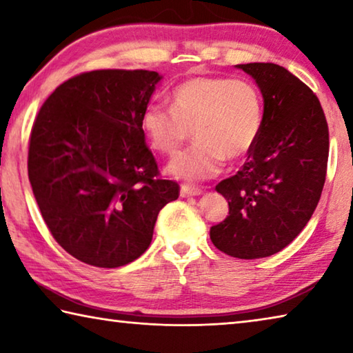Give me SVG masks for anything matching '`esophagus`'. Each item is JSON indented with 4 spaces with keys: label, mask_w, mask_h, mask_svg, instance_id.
Here are the masks:
<instances>
[{
    "label": "esophagus",
    "mask_w": 353,
    "mask_h": 353,
    "mask_svg": "<svg viewBox=\"0 0 353 353\" xmlns=\"http://www.w3.org/2000/svg\"><path fill=\"white\" fill-rule=\"evenodd\" d=\"M199 194H202V190L198 187H191V185H182L181 187L182 198H190V196H199Z\"/></svg>",
    "instance_id": "1"
}]
</instances>
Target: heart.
I'll return each instance as SVG.
<instances>
[{
    "mask_svg": "<svg viewBox=\"0 0 353 353\" xmlns=\"http://www.w3.org/2000/svg\"><path fill=\"white\" fill-rule=\"evenodd\" d=\"M141 130L154 151L174 154L191 134L194 145L170 160L174 177L204 181L219 174L225 159L238 162L252 151L263 128L260 90L243 77L191 76L172 88L171 109L149 104Z\"/></svg>",
    "mask_w": 353,
    "mask_h": 353,
    "instance_id": "heart-1",
    "label": "heart"
}]
</instances>
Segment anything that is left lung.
<instances>
[{"mask_svg": "<svg viewBox=\"0 0 353 353\" xmlns=\"http://www.w3.org/2000/svg\"><path fill=\"white\" fill-rule=\"evenodd\" d=\"M263 97L259 141L235 176L216 191L229 216L210 229L221 252L243 260L270 256L301 234L324 188L328 126L312 88L276 63H241Z\"/></svg>", "mask_w": 353, "mask_h": 353, "instance_id": "8db88e82", "label": "left lung"}]
</instances>
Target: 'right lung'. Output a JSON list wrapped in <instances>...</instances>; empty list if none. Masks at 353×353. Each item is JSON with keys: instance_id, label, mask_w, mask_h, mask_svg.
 <instances>
[{"instance_id": "1", "label": "right lung", "mask_w": 353, "mask_h": 353, "mask_svg": "<svg viewBox=\"0 0 353 353\" xmlns=\"http://www.w3.org/2000/svg\"><path fill=\"white\" fill-rule=\"evenodd\" d=\"M162 76L97 70L61 83L35 118L28 176L51 235L97 268L134 261L152 241L159 212L179 198L159 177L141 113Z\"/></svg>"}]
</instances>
